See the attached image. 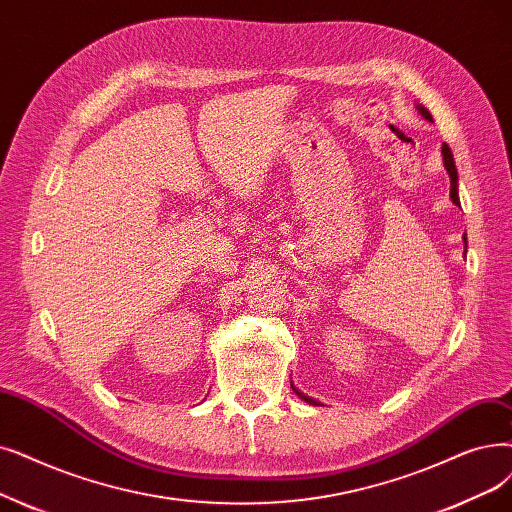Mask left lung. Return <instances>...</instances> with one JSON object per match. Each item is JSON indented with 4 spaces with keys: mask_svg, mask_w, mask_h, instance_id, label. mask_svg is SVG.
Returning <instances> with one entry per match:
<instances>
[{
    "mask_svg": "<svg viewBox=\"0 0 512 512\" xmlns=\"http://www.w3.org/2000/svg\"><path fill=\"white\" fill-rule=\"evenodd\" d=\"M418 113H420L422 117H425L427 121H433L431 113H429V110H427L425 106H420V104H418ZM441 154H443V165H446L448 175H450V198H452V203H454V205H458V207H460V201H458V171H456L454 157H452V150H450V146H448V144H443V146H441ZM291 387H293V385H291ZM293 391L303 399V402H307V404H311V406H318L316 399H311L309 395H303L297 387H293Z\"/></svg>",
    "mask_w": 512,
    "mask_h": 512,
    "instance_id": "obj_1",
    "label": "left lung"
}]
</instances>
